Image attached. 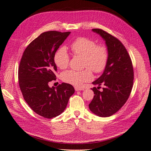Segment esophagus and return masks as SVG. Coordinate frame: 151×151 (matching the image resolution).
Listing matches in <instances>:
<instances>
[{"label":"esophagus","mask_w":151,"mask_h":151,"mask_svg":"<svg viewBox=\"0 0 151 151\" xmlns=\"http://www.w3.org/2000/svg\"><path fill=\"white\" fill-rule=\"evenodd\" d=\"M75 90L76 91H83L84 89L81 88H79V87H75Z\"/></svg>","instance_id":"esophagus-1"}]
</instances>
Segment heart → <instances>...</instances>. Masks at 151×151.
Here are the masks:
<instances>
[{
	"mask_svg": "<svg viewBox=\"0 0 151 151\" xmlns=\"http://www.w3.org/2000/svg\"><path fill=\"white\" fill-rule=\"evenodd\" d=\"M72 53L83 57V67L85 70L77 71L68 70L63 72L61 77L63 82L76 86H80L86 82L92 80L93 74L102 72L106 67L109 58L108 50L104 44H98L94 40L81 36L70 45ZM70 57L67 50L61 47L55 53L54 62L60 69H65L69 63Z\"/></svg>",
	"mask_w": 151,
	"mask_h": 151,
	"instance_id": "heart-1",
	"label": "heart"
}]
</instances>
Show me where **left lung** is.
Returning a JSON list of instances; mask_svg holds the SVG:
<instances>
[{"instance_id":"left-lung-1","label":"left lung","mask_w":151,"mask_h":151,"mask_svg":"<svg viewBox=\"0 0 151 151\" xmlns=\"http://www.w3.org/2000/svg\"><path fill=\"white\" fill-rule=\"evenodd\" d=\"M92 31L101 36L108 50L106 67L98 79L93 82L94 98L89 104L90 110L96 115L108 117L116 113L129 98L134 83V68L125 47L115 36L101 29ZM103 84L102 91L97 89Z\"/></svg>"}]
</instances>
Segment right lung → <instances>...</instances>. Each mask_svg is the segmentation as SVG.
I'll list each match as a JSON object with an SVG mask.
<instances>
[{
  "instance_id": "1",
  "label": "right lung",
  "mask_w": 151,
  "mask_h": 151,
  "mask_svg": "<svg viewBox=\"0 0 151 151\" xmlns=\"http://www.w3.org/2000/svg\"><path fill=\"white\" fill-rule=\"evenodd\" d=\"M70 32H44L31 42L22 54L18 69L19 85L25 101L36 114L46 118L58 116L65 110L71 96L72 85L62 83L50 88L57 70L55 53Z\"/></svg>"
}]
</instances>
